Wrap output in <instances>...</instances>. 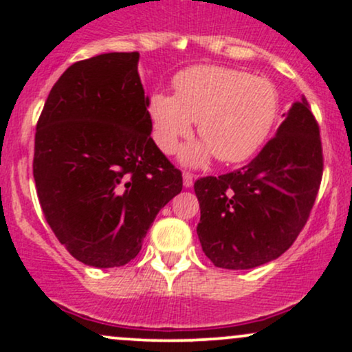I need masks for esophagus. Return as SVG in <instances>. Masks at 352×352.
<instances>
[{
    "label": "esophagus",
    "instance_id": "esophagus-1",
    "mask_svg": "<svg viewBox=\"0 0 352 352\" xmlns=\"http://www.w3.org/2000/svg\"><path fill=\"white\" fill-rule=\"evenodd\" d=\"M193 185V175L190 172H184V187L190 188Z\"/></svg>",
    "mask_w": 352,
    "mask_h": 352
}]
</instances>
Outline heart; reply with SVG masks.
<instances>
[{"instance_id": "obj_1", "label": "heart", "mask_w": 352, "mask_h": 352, "mask_svg": "<svg viewBox=\"0 0 352 352\" xmlns=\"http://www.w3.org/2000/svg\"><path fill=\"white\" fill-rule=\"evenodd\" d=\"M173 98L153 92L147 111L157 145L172 153L190 135L193 122L204 142L182 153L188 165H201L215 153L235 164L253 155L272 132L280 96L270 79L223 66H193L172 80Z\"/></svg>"}]
</instances>
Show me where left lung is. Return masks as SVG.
<instances>
[{"instance_id": "1", "label": "left lung", "mask_w": 352, "mask_h": 352, "mask_svg": "<svg viewBox=\"0 0 352 352\" xmlns=\"http://www.w3.org/2000/svg\"><path fill=\"white\" fill-rule=\"evenodd\" d=\"M321 179L319 127L302 98L248 165L195 182L204 253L227 270L276 260L308 221Z\"/></svg>"}]
</instances>
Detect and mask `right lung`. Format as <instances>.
<instances>
[{"label":"right lung","mask_w":352,"mask_h":352,"mask_svg":"<svg viewBox=\"0 0 352 352\" xmlns=\"http://www.w3.org/2000/svg\"><path fill=\"white\" fill-rule=\"evenodd\" d=\"M139 52H107L63 72L34 135L33 175L44 218L76 260L124 266L139 254L182 172L160 152Z\"/></svg>","instance_id":"obj_1"}]
</instances>
